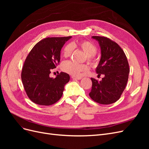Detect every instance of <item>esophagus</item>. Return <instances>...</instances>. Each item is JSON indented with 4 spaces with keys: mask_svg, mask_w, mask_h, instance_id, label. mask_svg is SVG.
Returning a JSON list of instances; mask_svg holds the SVG:
<instances>
[{
    "mask_svg": "<svg viewBox=\"0 0 149 149\" xmlns=\"http://www.w3.org/2000/svg\"><path fill=\"white\" fill-rule=\"evenodd\" d=\"M71 78L74 79V80H79V79H81L82 78L79 77V76H71Z\"/></svg>",
    "mask_w": 149,
    "mask_h": 149,
    "instance_id": "esophagus-1",
    "label": "esophagus"
}]
</instances>
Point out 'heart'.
<instances>
[{"mask_svg": "<svg viewBox=\"0 0 149 149\" xmlns=\"http://www.w3.org/2000/svg\"><path fill=\"white\" fill-rule=\"evenodd\" d=\"M75 44L68 43L63 49V55L65 58H68L71 56L74 51ZM78 47L86 54V60L92 66H96L98 60L95 56L97 52V48L93 43L84 40L78 44ZM61 68L63 71L73 76H79L82 73L88 71L89 67L85 64L79 65L71 61H66L61 64Z\"/></svg>", "mask_w": 149, "mask_h": 149, "instance_id": "1", "label": "heart"}]
</instances>
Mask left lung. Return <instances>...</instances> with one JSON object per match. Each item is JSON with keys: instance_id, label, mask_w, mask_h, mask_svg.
<instances>
[{"instance_id": "obj_1", "label": "left lung", "mask_w": 149, "mask_h": 149, "mask_svg": "<svg viewBox=\"0 0 149 149\" xmlns=\"http://www.w3.org/2000/svg\"><path fill=\"white\" fill-rule=\"evenodd\" d=\"M100 43L101 58L96 72L104 75L101 81L91 78L92 88L89 95L101 104H110L120 97L127 84L130 71L129 63L119 45L106 37L93 36Z\"/></svg>"}]
</instances>
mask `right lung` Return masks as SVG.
Masks as SVG:
<instances>
[{
	"label": "right lung",
	"mask_w": 149,
	"mask_h": 149,
	"mask_svg": "<svg viewBox=\"0 0 149 149\" xmlns=\"http://www.w3.org/2000/svg\"><path fill=\"white\" fill-rule=\"evenodd\" d=\"M71 37H48L31 49L22 70L21 78L26 95L38 105L50 106L60 100L70 75L63 72L49 77L60 61V52Z\"/></svg>",
	"instance_id": "right-lung-1"
}]
</instances>
